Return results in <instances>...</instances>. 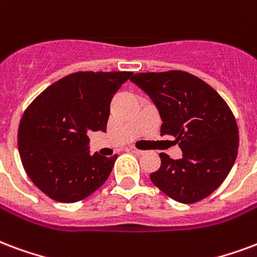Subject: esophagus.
<instances>
[{
	"instance_id": "1",
	"label": "esophagus",
	"mask_w": 257,
	"mask_h": 257,
	"mask_svg": "<svg viewBox=\"0 0 257 257\" xmlns=\"http://www.w3.org/2000/svg\"><path fill=\"white\" fill-rule=\"evenodd\" d=\"M128 150L131 151V153L136 154V155H142V154H144V151H142V150H138V148L134 147V146H132V147H129Z\"/></svg>"
}]
</instances>
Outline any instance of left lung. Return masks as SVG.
<instances>
[{"instance_id":"1","label":"left lung","mask_w":257,"mask_h":257,"mask_svg":"<svg viewBox=\"0 0 257 257\" xmlns=\"http://www.w3.org/2000/svg\"><path fill=\"white\" fill-rule=\"evenodd\" d=\"M131 81L157 106L161 135L174 136L182 151L176 161L159 154L161 166L150 176L154 185L185 204L211 195L238 153V128L227 103L207 83L182 70L138 73Z\"/></svg>"}]
</instances>
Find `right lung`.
I'll return each instance as SVG.
<instances>
[{
    "label": "right lung",
    "instance_id": "1",
    "mask_svg": "<svg viewBox=\"0 0 257 257\" xmlns=\"http://www.w3.org/2000/svg\"><path fill=\"white\" fill-rule=\"evenodd\" d=\"M132 72H77L47 87L24 111L19 154L31 181L53 200L90 196L111 173L117 155L90 154V132L106 131L110 102Z\"/></svg>",
    "mask_w": 257,
    "mask_h": 257
}]
</instances>
